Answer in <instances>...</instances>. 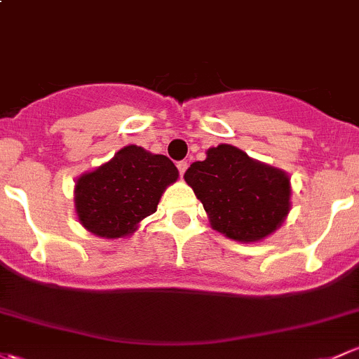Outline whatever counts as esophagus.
I'll use <instances>...</instances> for the list:
<instances>
[{
	"label": "esophagus",
	"instance_id": "esophagus-1",
	"mask_svg": "<svg viewBox=\"0 0 359 359\" xmlns=\"http://www.w3.org/2000/svg\"><path fill=\"white\" fill-rule=\"evenodd\" d=\"M177 168H179V173H180V177L184 175V172H186L187 170V161L186 160H182V161H177Z\"/></svg>",
	"mask_w": 359,
	"mask_h": 359
}]
</instances>
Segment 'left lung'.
<instances>
[{"mask_svg":"<svg viewBox=\"0 0 359 359\" xmlns=\"http://www.w3.org/2000/svg\"><path fill=\"white\" fill-rule=\"evenodd\" d=\"M184 179L205 206L213 229L230 239H263L289 213V177L230 144L210 148L206 160L194 161Z\"/></svg>","mask_w":359,"mask_h":359,"instance_id":"8db88e82","label":"left lung"}]
</instances>
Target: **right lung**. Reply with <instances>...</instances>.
Instances as JSON below:
<instances>
[{"mask_svg": "<svg viewBox=\"0 0 359 359\" xmlns=\"http://www.w3.org/2000/svg\"><path fill=\"white\" fill-rule=\"evenodd\" d=\"M179 177L163 154L126 146L108 163L75 184V210L89 232L107 239L134 232L142 218L156 211L161 192Z\"/></svg>", "mask_w": 359, "mask_h": 359, "instance_id": "right-lung-1", "label": "right lung"}]
</instances>
